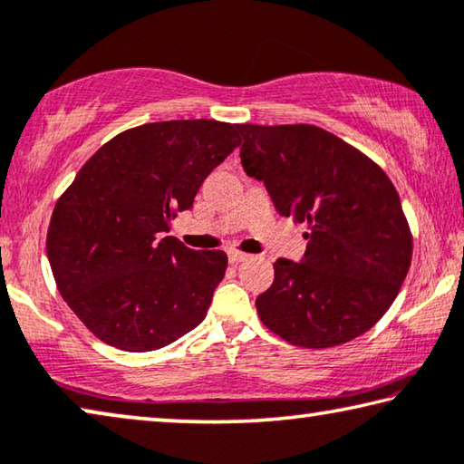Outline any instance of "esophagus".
Listing matches in <instances>:
<instances>
[{
  "instance_id": "1",
  "label": "esophagus",
  "mask_w": 464,
  "mask_h": 464,
  "mask_svg": "<svg viewBox=\"0 0 464 464\" xmlns=\"http://www.w3.org/2000/svg\"><path fill=\"white\" fill-rule=\"evenodd\" d=\"M227 258H229L231 264H239V262L247 260V254L239 252V249H229V252H227Z\"/></svg>"
}]
</instances>
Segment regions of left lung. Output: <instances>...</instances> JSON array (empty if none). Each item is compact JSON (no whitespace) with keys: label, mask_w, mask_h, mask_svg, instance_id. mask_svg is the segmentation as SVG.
Wrapping results in <instances>:
<instances>
[{"label":"left lung","mask_w":464,"mask_h":464,"mask_svg":"<svg viewBox=\"0 0 464 464\" xmlns=\"http://www.w3.org/2000/svg\"><path fill=\"white\" fill-rule=\"evenodd\" d=\"M241 165L275 208L305 223L301 262L276 260L256 299L262 324L286 343L328 349L367 333L401 291L413 235L388 175L330 131L241 123Z\"/></svg>","instance_id":"obj_1"}]
</instances>
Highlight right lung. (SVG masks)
<instances>
[{"instance_id":"add662e5","label":"right lung","mask_w":464,"mask_h":464,"mask_svg":"<svg viewBox=\"0 0 464 464\" xmlns=\"http://www.w3.org/2000/svg\"><path fill=\"white\" fill-rule=\"evenodd\" d=\"M239 142L237 123H144L102 144L57 200L51 270L65 304L102 343L154 351L206 318L227 254L196 252L167 233Z\"/></svg>"}]
</instances>
